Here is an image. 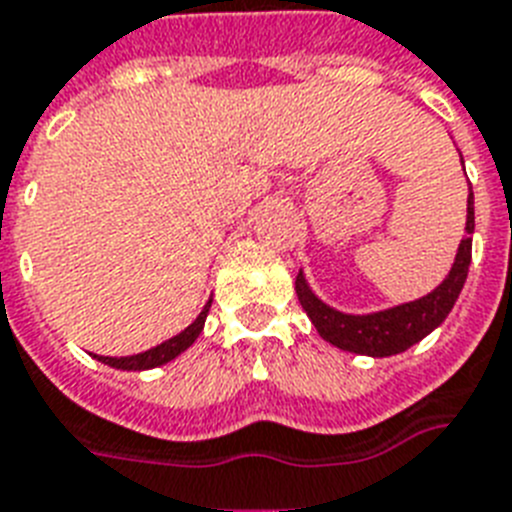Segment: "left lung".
Wrapping results in <instances>:
<instances>
[{
	"mask_svg": "<svg viewBox=\"0 0 512 512\" xmlns=\"http://www.w3.org/2000/svg\"><path fill=\"white\" fill-rule=\"evenodd\" d=\"M466 238L460 240L458 256L455 264L447 274V280L434 290L413 303L387 308L379 314L369 316H350L340 314L335 308L324 306L311 290H308L303 274L295 280V293L301 301L303 311L308 319L319 329V335L327 342L337 345L350 353H361V356H395L403 353L418 340H424L434 327L445 322V316L453 311L458 301L463 282L468 277V264H471V232H474V193L468 196V219H466Z\"/></svg>",
	"mask_w": 512,
	"mask_h": 512,
	"instance_id": "obj_1",
	"label": "left lung"
}]
</instances>
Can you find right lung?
<instances>
[{"label": "right lung", "mask_w": 512, "mask_h": 512, "mask_svg": "<svg viewBox=\"0 0 512 512\" xmlns=\"http://www.w3.org/2000/svg\"><path fill=\"white\" fill-rule=\"evenodd\" d=\"M211 301L206 303V308L198 314V319L190 324L188 329H183L180 335H175L172 340L162 342V345H156V348L146 350V353H138V356H128V358H109V356H96L101 363H107V366H114V369H125V371H143V369H154V366H162V363L172 361L175 356H180L185 348L193 345L198 335H201V329H204L206 314H209Z\"/></svg>", "instance_id": "add662e5"}]
</instances>
